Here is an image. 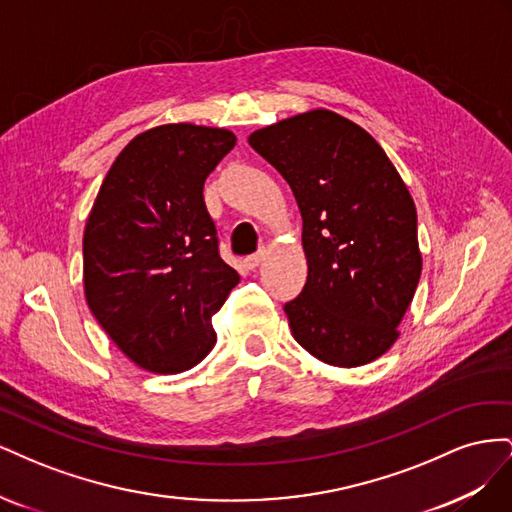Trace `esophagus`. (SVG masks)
<instances>
[{"label": "esophagus", "instance_id": "1", "mask_svg": "<svg viewBox=\"0 0 512 512\" xmlns=\"http://www.w3.org/2000/svg\"><path fill=\"white\" fill-rule=\"evenodd\" d=\"M262 260H265V250H258L256 254H250V256L245 258V267L247 269H256Z\"/></svg>", "mask_w": 512, "mask_h": 512}]
</instances>
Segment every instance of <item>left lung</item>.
I'll return each instance as SVG.
<instances>
[{
	"label": "left lung",
	"mask_w": 512,
	"mask_h": 512,
	"mask_svg": "<svg viewBox=\"0 0 512 512\" xmlns=\"http://www.w3.org/2000/svg\"><path fill=\"white\" fill-rule=\"evenodd\" d=\"M303 218L307 282L284 305L294 339L322 363L359 367L399 337L421 277L416 207L361 126L327 108L250 134Z\"/></svg>",
	"instance_id": "left-lung-1"
}]
</instances>
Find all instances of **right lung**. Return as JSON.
<instances>
[{"label": "right lung", "instance_id": "right-lung-1", "mask_svg": "<svg viewBox=\"0 0 512 512\" xmlns=\"http://www.w3.org/2000/svg\"><path fill=\"white\" fill-rule=\"evenodd\" d=\"M224 128L166 123L123 147L83 235L85 299L117 348L179 374L215 346L211 316L239 284L218 250L203 188L235 147Z\"/></svg>", "mask_w": 512, "mask_h": 512}]
</instances>
